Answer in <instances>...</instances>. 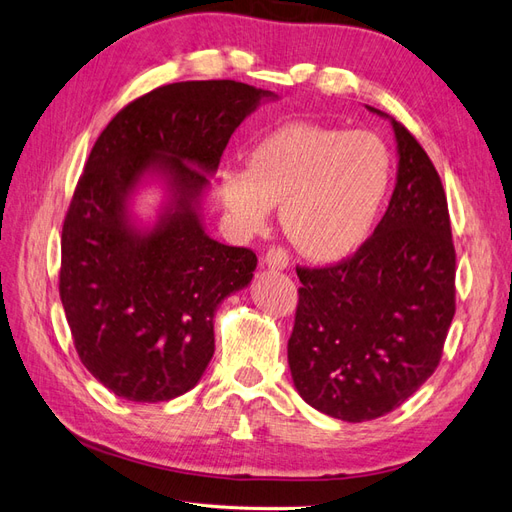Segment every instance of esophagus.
<instances>
[{
	"label": "esophagus",
	"instance_id": "34e87169",
	"mask_svg": "<svg viewBox=\"0 0 512 512\" xmlns=\"http://www.w3.org/2000/svg\"><path fill=\"white\" fill-rule=\"evenodd\" d=\"M264 264H266L270 270H285L287 266H290V255H287L285 248L272 246L270 251L266 253V257H264Z\"/></svg>",
	"mask_w": 512,
	"mask_h": 512
}]
</instances>
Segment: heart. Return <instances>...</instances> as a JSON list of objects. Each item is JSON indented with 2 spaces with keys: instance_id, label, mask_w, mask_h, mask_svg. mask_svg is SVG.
<instances>
[{
  "instance_id": "1",
  "label": "heart",
  "mask_w": 512,
  "mask_h": 512,
  "mask_svg": "<svg viewBox=\"0 0 512 512\" xmlns=\"http://www.w3.org/2000/svg\"><path fill=\"white\" fill-rule=\"evenodd\" d=\"M391 183V155L370 131L287 123L253 144L246 166L218 173V196L244 233L261 231L281 203L287 238L331 261L370 238Z\"/></svg>"
}]
</instances>
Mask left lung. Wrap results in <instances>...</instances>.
<instances>
[{
    "label": "left lung",
    "instance_id": "left-lung-1",
    "mask_svg": "<svg viewBox=\"0 0 512 512\" xmlns=\"http://www.w3.org/2000/svg\"><path fill=\"white\" fill-rule=\"evenodd\" d=\"M396 188L372 238L329 268H296L287 342L296 391L320 413L368 422L411 398L437 370L454 318L456 253L439 173L402 123Z\"/></svg>",
    "mask_w": 512,
    "mask_h": 512
}]
</instances>
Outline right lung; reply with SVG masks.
Wrapping results in <instances>:
<instances>
[{"mask_svg":"<svg viewBox=\"0 0 512 512\" xmlns=\"http://www.w3.org/2000/svg\"><path fill=\"white\" fill-rule=\"evenodd\" d=\"M277 95L233 80L177 82L101 131L62 227L60 298L86 370L114 396L168 402L214 357V313L253 281L248 248L209 238L201 203L235 129ZM165 199L149 226L140 189Z\"/></svg>","mask_w":512,"mask_h":512,"instance_id":"obj_1","label":"right lung"}]
</instances>
